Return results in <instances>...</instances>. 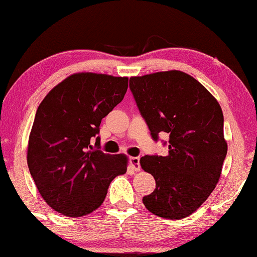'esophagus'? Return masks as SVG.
Instances as JSON below:
<instances>
[{
  "label": "esophagus",
  "mask_w": 257,
  "mask_h": 257,
  "mask_svg": "<svg viewBox=\"0 0 257 257\" xmlns=\"http://www.w3.org/2000/svg\"><path fill=\"white\" fill-rule=\"evenodd\" d=\"M131 165L135 171H141V164H139V161H141V158L139 157H131Z\"/></svg>",
  "instance_id": "34e87169"
}]
</instances>
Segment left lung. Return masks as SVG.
<instances>
[{
	"label": "left lung",
	"instance_id": "1",
	"mask_svg": "<svg viewBox=\"0 0 257 257\" xmlns=\"http://www.w3.org/2000/svg\"><path fill=\"white\" fill-rule=\"evenodd\" d=\"M130 88L152 138L169 135L168 156L141 158L142 169L156 181L143 203L159 217H188L221 177L228 151L221 106L201 82L176 69L132 76Z\"/></svg>",
	"mask_w": 257,
	"mask_h": 257
}]
</instances>
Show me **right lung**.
Returning a JSON list of instances; mask_svg holds the SVG:
<instances>
[{
    "label": "right lung",
    "mask_w": 257,
    "mask_h": 257,
    "mask_svg": "<svg viewBox=\"0 0 257 257\" xmlns=\"http://www.w3.org/2000/svg\"><path fill=\"white\" fill-rule=\"evenodd\" d=\"M127 76L82 72L53 87L36 111L27 163L45 202L67 217H81L102 204L109 183L127 170L124 153L91 145L101 119L124 99ZM95 145H100L96 137Z\"/></svg>",
    "instance_id": "obj_1"
}]
</instances>
